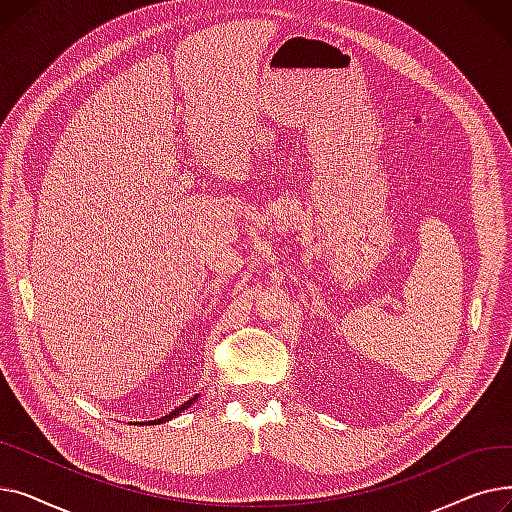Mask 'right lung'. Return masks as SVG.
I'll use <instances>...</instances> for the list:
<instances>
[{
	"mask_svg": "<svg viewBox=\"0 0 512 512\" xmlns=\"http://www.w3.org/2000/svg\"><path fill=\"white\" fill-rule=\"evenodd\" d=\"M197 398V396H195ZM195 398H191V400H188V402H184V405L182 407H178V409H174L170 415H166V417H161V419H157V421H149V423H164V421H170V419H174L178 413H182L186 407H191L193 405V400Z\"/></svg>",
	"mask_w": 512,
	"mask_h": 512,
	"instance_id": "right-lung-1",
	"label": "right lung"
}]
</instances>
